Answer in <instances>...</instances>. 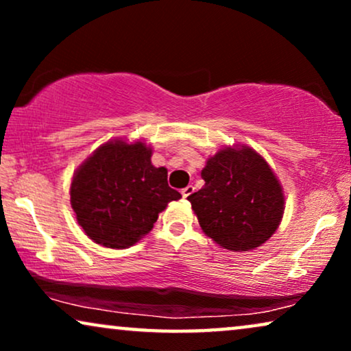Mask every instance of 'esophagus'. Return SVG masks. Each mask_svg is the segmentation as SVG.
<instances>
[{"mask_svg": "<svg viewBox=\"0 0 351 351\" xmlns=\"http://www.w3.org/2000/svg\"><path fill=\"white\" fill-rule=\"evenodd\" d=\"M193 191H195V186L189 185V186H185V189H182L180 193H182V196H184V198H189V196L193 193Z\"/></svg>", "mask_w": 351, "mask_h": 351, "instance_id": "1", "label": "esophagus"}]
</instances>
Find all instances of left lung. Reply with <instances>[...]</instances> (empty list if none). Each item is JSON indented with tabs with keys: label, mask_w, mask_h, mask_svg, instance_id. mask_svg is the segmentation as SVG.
Segmentation results:
<instances>
[{
	"label": "left lung",
	"mask_w": 351,
	"mask_h": 351,
	"mask_svg": "<svg viewBox=\"0 0 351 351\" xmlns=\"http://www.w3.org/2000/svg\"><path fill=\"white\" fill-rule=\"evenodd\" d=\"M204 186L189 196L203 232L234 252L258 247L276 232L285 193L251 147L222 148L201 171Z\"/></svg>",
	"instance_id": "left-lung-1"
}]
</instances>
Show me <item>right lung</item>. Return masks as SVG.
Instances as JSON below:
<instances>
[{"label": "right lung", "mask_w": 351, "mask_h": 351, "mask_svg": "<svg viewBox=\"0 0 351 351\" xmlns=\"http://www.w3.org/2000/svg\"><path fill=\"white\" fill-rule=\"evenodd\" d=\"M167 185L166 167L152 165L143 142L112 141L75 172L71 208L84 233L100 246L123 249L150 232L167 203L180 199Z\"/></svg>", "instance_id": "obj_1"}]
</instances>
